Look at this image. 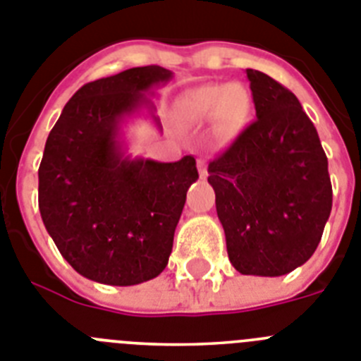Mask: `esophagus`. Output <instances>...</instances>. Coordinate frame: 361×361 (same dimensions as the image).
<instances>
[{
  "instance_id": "34e87169",
  "label": "esophagus",
  "mask_w": 361,
  "mask_h": 361,
  "mask_svg": "<svg viewBox=\"0 0 361 361\" xmlns=\"http://www.w3.org/2000/svg\"><path fill=\"white\" fill-rule=\"evenodd\" d=\"M198 171H200V178L205 180L207 178V163L203 159H198Z\"/></svg>"
}]
</instances>
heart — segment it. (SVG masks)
Here are the masks:
<instances>
[{"instance_id": "heart-1", "label": "heart", "mask_w": 361, "mask_h": 361, "mask_svg": "<svg viewBox=\"0 0 361 361\" xmlns=\"http://www.w3.org/2000/svg\"><path fill=\"white\" fill-rule=\"evenodd\" d=\"M176 112L185 121L218 118L225 133H238L249 121L250 96L240 83H207L190 89L176 102Z\"/></svg>"}]
</instances>
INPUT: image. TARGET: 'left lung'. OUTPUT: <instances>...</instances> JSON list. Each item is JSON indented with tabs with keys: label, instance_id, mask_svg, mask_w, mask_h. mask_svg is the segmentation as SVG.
<instances>
[{
	"label": "left lung",
	"instance_id": "8db88e82",
	"mask_svg": "<svg viewBox=\"0 0 361 361\" xmlns=\"http://www.w3.org/2000/svg\"><path fill=\"white\" fill-rule=\"evenodd\" d=\"M256 120L209 163L228 259L241 274L283 276L314 255L332 207L318 133L281 83L247 68Z\"/></svg>",
	"mask_w": 361,
	"mask_h": 361
}]
</instances>
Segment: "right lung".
I'll list each match as a JSON object with an SVG mask.
<instances>
[{
    "label": "right lung",
    "instance_id": "add662e5",
    "mask_svg": "<svg viewBox=\"0 0 361 361\" xmlns=\"http://www.w3.org/2000/svg\"><path fill=\"white\" fill-rule=\"evenodd\" d=\"M171 78L149 65L90 81L47 137L37 171L42 219L61 256L92 281L136 285L167 267L185 196L198 180L196 159H130L118 134L125 116L143 105L154 111L145 92Z\"/></svg>",
    "mask_w": 361,
    "mask_h": 361
}]
</instances>
